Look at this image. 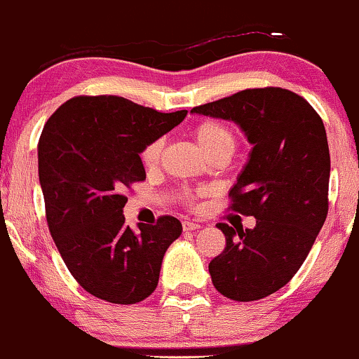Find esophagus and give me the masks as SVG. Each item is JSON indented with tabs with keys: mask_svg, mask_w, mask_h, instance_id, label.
<instances>
[{
	"mask_svg": "<svg viewBox=\"0 0 359 359\" xmlns=\"http://www.w3.org/2000/svg\"><path fill=\"white\" fill-rule=\"evenodd\" d=\"M201 226L193 221H183V231H194V229H200Z\"/></svg>",
	"mask_w": 359,
	"mask_h": 359,
	"instance_id": "1",
	"label": "esophagus"
}]
</instances>
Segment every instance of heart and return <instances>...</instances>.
Instances as JSON below:
<instances>
[{
    "mask_svg": "<svg viewBox=\"0 0 359 359\" xmlns=\"http://www.w3.org/2000/svg\"><path fill=\"white\" fill-rule=\"evenodd\" d=\"M194 138H196L198 144H200L206 156L213 153H226L231 156L234 148H236V136H234L231 128L219 121H215V119H206V121L200 123L194 130ZM161 148L163 143L159 140L146 146L143 154H141L146 165H156L159 154H161Z\"/></svg>",
    "mask_w": 359,
    "mask_h": 359,
    "instance_id": "heart-1",
    "label": "heart"
}]
</instances>
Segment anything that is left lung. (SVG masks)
Instances as JSON below:
<instances>
[{"label": "left lung", "mask_w": 359, "mask_h": 359, "mask_svg": "<svg viewBox=\"0 0 359 359\" xmlns=\"http://www.w3.org/2000/svg\"><path fill=\"white\" fill-rule=\"evenodd\" d=\"M191 113L233 121L251 148L229 194L253 229L216 224L226 248L210 263L211 281L234 302L273 294L302 268L328 215L330 148L313 106L283 88L245 90Z\"/></svg>", "instance_id": "obj_1"}]
</instances>
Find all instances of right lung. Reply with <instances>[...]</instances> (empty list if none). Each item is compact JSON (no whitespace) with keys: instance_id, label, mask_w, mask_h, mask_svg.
I'll return each mask as SVG.
<instances>
[{"instance_id":"obj_1","label":"right lung","mask_w":359,"mask_h":359,"mask_svg":"<svg viewBox=\"0 0 359 359\" xmlns=\"http://www.w3.org/2000/svg\"><path fill=\"white\" fill-rule=\"evenodd\" d=\"M121 96H76L56 109L38 143V176L51 238L88 293L135 304L156 290L163 256L183 226L125 224V188L144 181L140 154L187 118Z\"/></svg>"}]
</instances>
